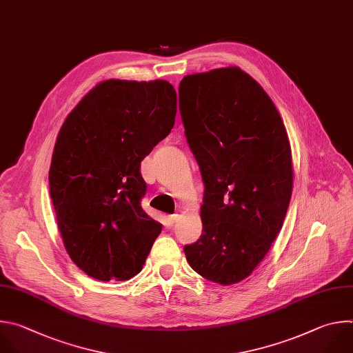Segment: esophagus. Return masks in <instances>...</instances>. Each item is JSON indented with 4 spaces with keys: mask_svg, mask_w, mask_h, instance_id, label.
<instances>
[{
    "mask_svg": "<svg viewBox=\"0 0 353 353\" xmlns=\"http://www.w3.org/2000/svg\"><path fill=\"white\" fill-rule=\"evenodd\" d=\"M181 214H182V211H181V210H178L175 214L170 216V221H171V224H174L175 221H178V220H179V217H181Z\"/></svg>",
    "mask_w": 353,
    "mask_h": 353,
    "instance_id": "34e87169",
    "label": "esophagus"
}]
</instances>
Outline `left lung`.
Segmentation results:
<instances>
[{
    "mask_svg": "<svg viewBox=\"0 0 353 353\" xmlns=\"http://www.w3.org/2000/svg\"><path fill=\"white\" fill-rule=\"evenodd\" d=\"M185 134L204 181L203 234L183 248L190 267L220 285L248 278L283 228L294 186L285 125L239 66L179 85Z\"/></svg>",
    "mask_w": 353,
    "mask_h": 353,
    "instance_id": "left-lung-1",
    "label": "left lung"
}]
</instances>
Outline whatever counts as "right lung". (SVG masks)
I'll list each match as a JSON object with an SVG mask.
<instances>
[{"label":"right lung","instance_id":"right-lung-1","mask_svg":"<svg viewBox=\"0 0 353 353\" xmlns=\"http://www.w3.org/2000/svg\"><path fill=\"white\" fill-rule=\"evenodd\" d=\"M176 92L161 79H108L69 112L48 172L58 230L72 261L100 281L143 268L163 225L140 205V163L175 123Z\"/></svg>","mask_w":353,"mask_h":353}]
</instances>
